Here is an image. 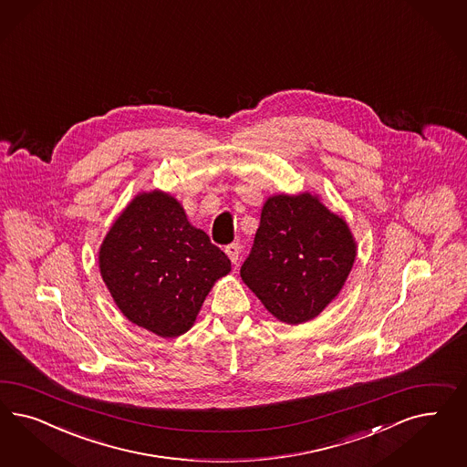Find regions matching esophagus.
<instances>
[{"instance_id": "1", "label": "esophagus", "mask_w": 467, "mask_h": 467, "mask_svg": "<svg viewBox=\"0 0 467 467\" xmlns=\"http://www.w3.org/2000/svg\"><path fill=\"white\" fill-rule=\"evenodd\" d=\"M226 256L230 257V261L234 263V265H237L239 263V257H241V245L239 244H228L225 247Z\"/></svg>"}]
</instances>
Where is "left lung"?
<instances>
[{
    "label": "left lung",
    "instance_id": "8db88e82",
    "mask_svg": "<svg viewBox=\"0 0 467 467\" xmlns=\"http://www.w3.org/2000/svg\"><path fill=\"white\" fill-rule=\"evenodd\" d=\"M358 244L317 194L270 196L241 276L278 321H311L346 285Z\"/></svg>",
    "mask_w": 467,
    "mask_h": 467
}]
</instances>
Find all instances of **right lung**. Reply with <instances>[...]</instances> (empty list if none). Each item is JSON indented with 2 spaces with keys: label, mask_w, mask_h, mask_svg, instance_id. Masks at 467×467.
<instances>
[{
  "label": "right lung",
  "mask_w": 467,
  "mask_h": 467,
  "mask_svg": "<svg viewBox=\"0 0 467 467\" xmlns=\"http://www.w3.org/2000/svg\"><path fill=\"white\" fill-rule=\"evenodd\" d=\"M98 263L121 315L163 338L191 330L216 280L232 270L225 253L160 189L139 192L123 208Z\"/></svg>",
  "instance_id": "1"
}]
</instances>
